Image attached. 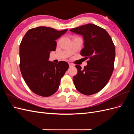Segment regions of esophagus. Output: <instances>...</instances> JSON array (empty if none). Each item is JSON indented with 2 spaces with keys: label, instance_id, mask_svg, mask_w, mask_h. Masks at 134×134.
Listing matches in <instances>:
<instances>
[{
  "label": "esophagus",
  "instance_id": "1",
  "mask_svg": "<svg viewBox=\"0 0 134 134\" xmlns=\"http://www.w3.org/2000/svg\"><path fill=\"white\" fill-rule=\"evenodd\" d=\"M69 67H72V66H73L74 65H73V64H71V63H69Z\"/></svg>",
  "mask_w": 134,
  "mask_h": 134
}]
</instances>
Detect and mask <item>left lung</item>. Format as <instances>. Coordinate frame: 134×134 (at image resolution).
<instances>
[{"label": "left lung", "mask_w": 134, "mask_h": 134, "mask_svg": "<svg viewBox=\"0 0 134 134\" xmlns=\"http://www.w3.org/2000/svg\"><path fill=\"white\" fill-rule=\"evenodd\" d=\"M70 31L83 36L84 47L80 55L88 59L83 69L80 65H75L78 72L72 78L75 88L84 95L94 94L106 86L112 74L114 43L106 30L94 24L74 28Z\"/></svg>", "instance_id": "left-lung-1"}]
</instances>
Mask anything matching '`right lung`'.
<instances>
[{
  "instance_id": "1",
  "label": "right lung",
  "mask_w": 134,
  "mask_h": 134,
  "mask_svg": "<svg viewBox=\"0 0 134 134\" xmlns=\"http://www.w3.org/2000/svg\"><path fill=\"white\" fill-rule=\"evenodd\" d=\"M67 31L43 26L33 28L27 32L20 43V70L28 87L36 94H54L68 69L66 62L55 64L48 61L51 51L56 50V40Z\"/></svg>"
}]
</instances>
